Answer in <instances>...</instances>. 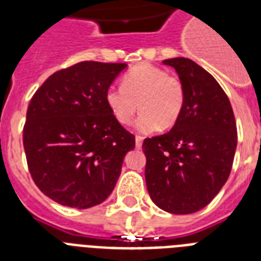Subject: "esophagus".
Wrapping results in <instances>:
<instances>
[{
	"label": "esophagus",
	"instance_id": "34e87169",
	"mask_svg": "<svg viewBox=\"0 0 261 261\" xmlns=\"http://www.w3.org/2000/svg\"><path fill=\"white\" fill-rule=\"evenodd\" d=\"M142 142H143V138L142 137H139V135H137V137H135V146L138 147H142Z\"/></svg>",
	"mask_w": 261,
	"mask_h": 261
}]
</instances>
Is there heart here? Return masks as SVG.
Segmentation results:
<instances>
[{
	"label": "heart",
	"mask_w": 261,
	"mask_h": 261,
	"mask_svg": "<svg viewBox=\"0 0 261 261\" xmlns=\"http://www.w3.org/2000/svg\"><path fill=\"white\" fill-rule=\"evenodd\" d=\"M141 108L137 128L149 134L159 128H172L181 116L186 90L177 75L163 67L141 63L123 77L122 87L111 85L106 90V104L115 120L128 126Z\"/></svg>",
	"instance_id": "b5f03b06"
}]
</instances>
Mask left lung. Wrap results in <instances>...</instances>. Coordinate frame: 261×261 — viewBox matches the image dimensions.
<instances>
[{
  "label": "left lung",
  "mask_w": 261,
  "mask_h": 261,
  "mask_svg": "<svg viewBox=\"0 0 261 261\" xmlns=\"http://www.w3.org/2000/svg\"><path fill=\"white\" fill-rule=\"evenodd\" d=\"M186 90L178 122L146 138L145 178L151 200L171 214H192L215 198L231 171L237 147L234 114L217 80L188 58L164 61Z\"/></svg>",
  "instance_id": "left-lung-1"
}]
</instances>
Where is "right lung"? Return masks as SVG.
Wrapping results in <instances>:
<instances>
[{
	"label": "right lung",
	"instance_id": "obj_1",
	"mask_svg": "<svg viewBox=\"0 0 261 261\" xmlns=\"http://www.w3.org/2000/svg\"><path fill=\"white\" fill-rule=\"evenodd\" d=\"M126 63L94 61L55 71L31 98L22 145L32 180L67 207L89 208L114 191L135 137L106 104Z\"/></svg>",
	"mask_w": 261,
	"mask_h": 261
}]
</instances>
